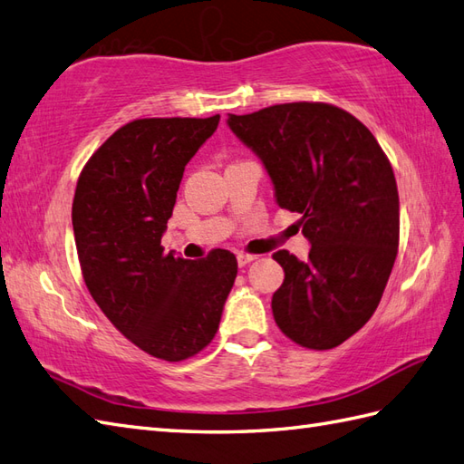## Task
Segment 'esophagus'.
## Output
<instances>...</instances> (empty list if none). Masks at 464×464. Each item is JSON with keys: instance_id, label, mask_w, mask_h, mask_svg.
Instances as JSON below:
<instances>
[{"instance_id": "1", "label": "esophagus", "mask_w": 464, "mask_h": 464, "mask_svg": "<svg viewBox=\"0 0 464 464\" xmlns=\"http://www.w3.org/2000/svg\"><path fill=\"white\" fill-rule=\"evenodd\" d=\"M255 255H249V253H237V263H239V266H246L249 263L255 261Z\"/></svg>"}]
</instances>
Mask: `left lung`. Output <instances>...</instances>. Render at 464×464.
<instances>
[{
	"label": "left lung",
	"mask_w": 464,
	"mask_h": 464,
	"mask_svg": "<svg viewBox=\"0 0 464 464\" xmlns=\"http://www.w3.org/2000/svg\"><path fill=\"white\" fill-rule=\"evenodd\" d=\"M233 134L261 158L278 208L300 213L306 261L276 251L285 281L273 316L286 338L330 350L378 308L400 246V196L390 160L358 118L326 102L229 114Z\"/></svg>",
	"instance_id": "8db88e82"
}]
</instances>
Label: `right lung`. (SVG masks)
Returning a JSON list of instances; mask_svg holds the SVG:
<instances>
[{"label":"right lung","mask_w":464,"mask_h":464,"mask_svg":"<svg viewBox=\"0 0 464 464\" xmlns=\"http://www.w3.org/2000/svg\"><path fill=\"white\" fill-rule=\"evenodd\" d=\"M218 124L219 114L128 122L86 161L74 189L86 288L118 332L166 362L209 346L237 276L231 251L188 261L161 246L183 169Z\"/></svg>","instance_id":"1"}]
</instances>
